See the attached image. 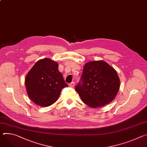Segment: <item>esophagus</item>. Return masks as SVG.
<instances>
[{
    "mask_svg": "<svg viewBox=\"0 0 147 147\" xmlns=\"http://www.w3.org/2000/svg\"><path fill=\"white\" fill-rule=\"evenodd\" d=\"M69 87H74V82H71V83H70L69 84Z\"/></svg>",
    "mask_w": 147,
    "mask_h": 147,
    "instance_id": "1",
    "label": "esophagus"
}]
</instances>
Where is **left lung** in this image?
<instances>
[{
  "instance_id": "obj_1",
  "label": "left lung",
  "mask_w": 147,
  "mask_h": 147,
  "mask_svg": "<svg viewBox=\"0 0 147 147\" xmlns=\"http://www.w3.org/2000/svg\"><path fill=\"white\" fill-rule=\"evenodd\" d=\"M81 80L76 90L82 101L92 108L110 103L119 89L120 80L116 70L103 60L84 64Z\"/></svg>"
}]
</instances>
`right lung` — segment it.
Wrapping results in <instances>:
<instances>
[{
	"label": "right lung",
	"instance_id": "1",
	"mask_svg": "<svg viewBox=\"0 0 147 147\" xmlns=\"http://www.w3.org/2000/svg\"><path fill=\"white\" fill-rule=\"evenodd\" d=\"M59 64L49 58L38 60L25 78L26 92L30 99L41 107H48L59 98L61 90L67 87Z\"/></svg>",
	"mask_w": 147,
	"mask_h": 147
}]
</instances>
